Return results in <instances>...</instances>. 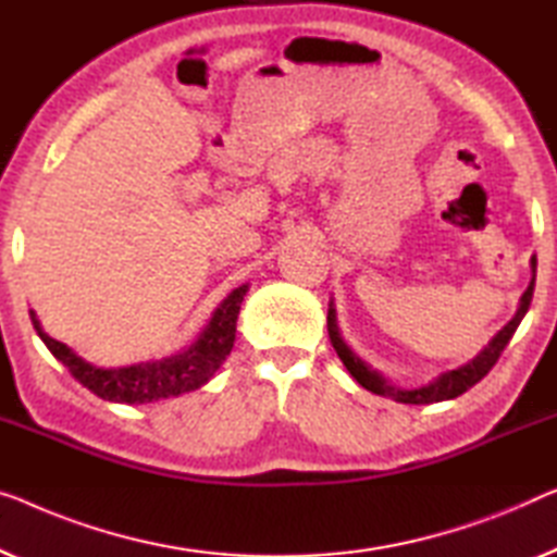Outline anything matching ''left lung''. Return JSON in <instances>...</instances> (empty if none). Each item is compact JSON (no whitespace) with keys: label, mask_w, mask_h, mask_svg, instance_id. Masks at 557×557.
<instances>
[{"label":"left lung","mask_w":557,"mask_h":557,"mask_svg":"<svg viewBox=\"0 0 557 557\" xmlns=\"http://www.w3.org/2000/svg\"><path fill=\"white\" fill-rule=\"evenodd\" d=\"M530 268H533V280H530V285L525 293L520 297V307L516 312V318H512L508 325H505L497 335L487 343V347L480 355H475L470 362L460 364V368L455 370H447L443 375H437L433 383L422 385V387H400L395 383H389L383 375H380L377 370H372L368 362L360 360V355H355L347 343L339 335V327H337V314H335V305L330 302V310H327V332H330V343L335 347L337 358L343 360V364L347 368V372L358 380V383L370 389V393L375 395H383V397H393L395 403H405V405H428V403H440V400H453V397H458L462 393H468V389L480 383L487 372L493 370V364L500 358V352L505 350V345L510 343V337L516 335V330L520 325V320L525 318L530 300H533V289H535V268H537V260L533 257L530 260Z\"/></svg>","instance_id":"left-lung-1"}]
</instances>
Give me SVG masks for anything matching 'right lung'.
I'll list each match as a JSON object with an SVG mask.
<instances>
[{
    "label": "right lung",
    "mask_w": 557,
    "mask_h": 557,
    "mask_svg": "<svg viewBox=\"0 0 557 557\" xmlns=\"http://www.w3.org/2000/svg\"><path fill=\"white\" fill-rule=\"evenodd\" d=\"M247 287L250 285L232 289L187 350L162 360L127 364V368H97V364L82 360L77 352L41 330L35 310H29V318L41 343L72 372L74 380H79L82 385L92 389L102 400L143 405L193 393V389L202 387L220 370V364L227 360L232 345H235L237 314L247 295Z\"/></svg>",
    "instance_id": "right-lung-1"
}]
</instances>
